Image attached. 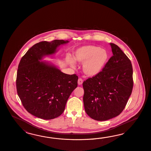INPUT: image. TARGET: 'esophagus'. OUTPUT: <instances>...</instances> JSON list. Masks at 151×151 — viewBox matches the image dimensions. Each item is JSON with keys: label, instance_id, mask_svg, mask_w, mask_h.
Listing matches in <instances>:
<instances>
[{"label": "esophagus", "instance_id": "1", "mask_svg": "<svg viewBox=\"0 0 151 151\" xmlns=\"http://www.w3.org/2000/svg\"><path fill=\"white\" fill-rule=\"evenodd\" d=\"M78 85H81L83 83V80H82V78H78Z\"/></svg>", "mask_w": 151, "mask_h": 151}]
</instances>
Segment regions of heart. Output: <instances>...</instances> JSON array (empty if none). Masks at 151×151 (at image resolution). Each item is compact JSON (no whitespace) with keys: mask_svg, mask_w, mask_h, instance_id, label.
<instances>
[{"mask_svg":"<svg viewBox=\"0 0 151 151\" xmlns=\"http://www.w3.org/2000/svg\"><path fill=\"white\" fill-rule=\"evenodd\" d=\"M73 59L67 58V63L71 67H75V61L81 63L83 73L88 76H95L105 67L109 59V54L106 49L98 46H82L74 52Z\"/></svg>","mask_w":151,"mask_h":151,"instance_id":"obj_1","label":"heart"}]
</instances>
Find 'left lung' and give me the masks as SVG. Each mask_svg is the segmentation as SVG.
Wrapping results in <instances>:
<instances>
[{"label": "left lung", "instance_id": "8db88e82", "mask_svg": "<svg viewBox=\"0 0 151 151\" xmlns=\"http://www.w3.org/2000/svg\"><path fill=\"white\" fill-rule=\"evenodd\" d=\"M113 56L100 73L83 82L86 114L96 121H106L120 114L132 91L130 60L119 46L110 43Z\"/></svg>", "mask_w": 151, "mask_h": 151}]
</instances>
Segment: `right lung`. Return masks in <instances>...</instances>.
Here are the masks:
<instances>
[{
  "label": "right lung",
  "instance_id": "1",
  "mask_svg": "<svg viewBox=\"0 0 151 151\" xmlns=\"http://www.w3.org/2000/svg\"><path fill=\"white\" fill-rule=\"evenodd\" d=\"M69 42L41 41L29 49L19 64L17 89L23 106L38 118L51 119L63 113L67 101L78 86V76L68 75L50 61H42L55 55L58 47Z\"/></svg>",
  "mask_w": 151,
  "mask_h": 151
}]
</instances>
